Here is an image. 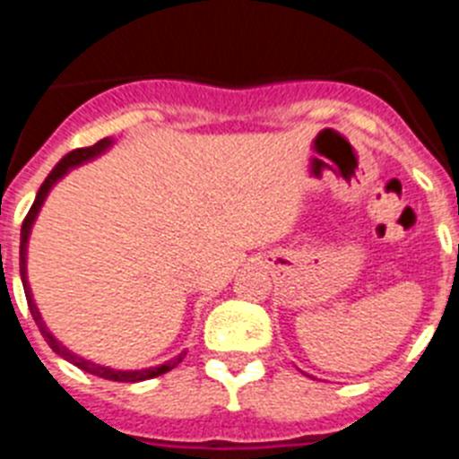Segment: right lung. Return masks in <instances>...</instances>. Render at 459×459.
Listing matches in <instances>:
<instances>
[{
    "instance_id": "obj_1",
    "label": "right lung",
    "mask_w": 459,
    "mask_h": 459,
    "mask_svg": "<svg viewBox=\"0 0 459 459\" xmlns=\"http://www.w3.org/2000/svg\"><path fill=\"white\" fill-rule=\"evenodd\" d=\"M112 147V140L109 137H103L100 142H96L93 147H84V149H75V152L66 153V156L59 160V163L55 165V169H52L50 174H48V179L40 184L39 193H36V200L34 204H31L30 213H27V218H24L22 222V230H20V278H22V287H24V296H27V303H30V312L31 317H34L36 326H39L40 335L46 338V342L50 344L52 351L55 354H59L62 359H66L68 363H73V366H78L80 370L89 372V375H96L100 377V379H109V381H126V384H135V381H144V379H153V377H160L165 375V372H169L172 368H177L181 363V360L186 359V351H181V354H177L174 359L165 360L163 366H156V368H142V370H117V368H108V366H99V363H93V360L89 359H82V356L73 354L71 350H66V344H62L59 340L55 338V335L48 331L46 322H43V317H40L39 307H36L34 299H31V290H30V280H27V241H30V232H31V225H34L36 216H39L40 206H43V202H46L48 193H50L52 186L56 184V181L62 179L64 174L68 172L71 168H78V165L87 163V160H91V158L100 156L103 152H108V149Z\"/></svg>"
}]
</instances>
